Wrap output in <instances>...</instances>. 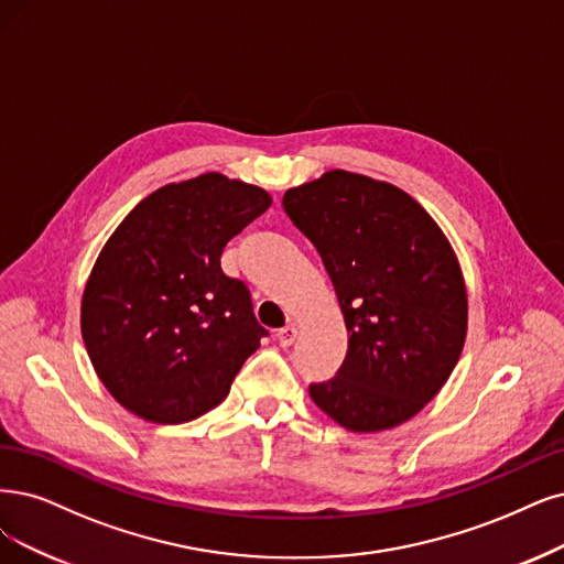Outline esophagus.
I'll list each match as a JSON object with an SVG mask.
<instances>
[{"instance_id":"34e87169","label":"esophagus","mask_w":564,"mask_h":564,"mask_svg":"<svg viewBox=\"0 0 564 564\" xmlns=\"http://www.w3.org/2000/svg\"><path fill=\"white\" fill-rule=\"evenodd\" d=\"M295 339H297V329H295V325H285L283 329H279V332H276V341H279V346H281V348L293 346V344H295Z\"/></svg>"}]
</instances>
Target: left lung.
<instances>
[{
	"instance_id": "8db88e82",
	"label": "left lung",
	"mask_w": 564,
	"mask_h": 564,
	"mask_svg": "<svg viewBox=\"0 0 564 564\" xmlns=\"http://www.w3.org/2000/svg\"><path fill=\"white\" fill-rule=\"evenodd\" d=\"M283 208L316 246L348 332L337 377L308 386L350 432L413 419L444 388L467 337V288L442 227L402 187L344 170L290 187Z\"/></svg>"
}]
</instances>
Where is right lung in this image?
I'll return each instance as SVG.
<instances>
[{
	"mask_svg": "<svg viewBox=\"0 0 564 564\" xmlns=\"http://www.w3.org/2000/svg\"><path fill=\"white\" fill-rule=\"evenodd\" d=\"M269 206L262 187L208 172L158 187L116 227L83 290L80 335L120 406L178 425L227 398L267 332L220 256Z\"/></svg>",
	"mask_w": 564,
	"mask_h": 564,
	"instance_id": "1",
	"label": "right lung"
}]
</instances>
